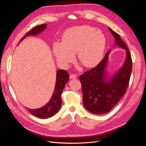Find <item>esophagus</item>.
<instances>
[{"label": "esophagus", "instance_id": "obj_1", "mask_svg": "<svg viewBox=\"0 0 146 146\" xmlns=\"http://www.w3.org/2000/svg\"><path fill=\"white\" fill-rule=\"evenodd\" d=\"M76 78H77V76L75 75V74H72L70 75V79H76Z\"/></svg>", "mask_w": 146, "mask_h": 146}]
</instances>
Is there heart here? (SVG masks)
Instances as JSON below:
<instances>
[{
    "mask_svg": "<svg viewBox=\"0 0 146 146\" xmlns=\"http://www.w3.org/2000/svg\"><path fill=\"white\" fill-rule=\"evenodd\" d=\"M106 46V38L100 30L89 26L74 27L64 32L62 42H55L52 50L58 64L66 68L74 59L86 67L96 66L102 60Z\"/></svg>",
    "mask_w": 146,
    "mask_h": 146,
    "instance_id": "1",
    "label": "heart"
}]
</instances>
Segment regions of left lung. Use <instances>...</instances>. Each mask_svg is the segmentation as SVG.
Returning <instances> with one entry per match:
<instances>
[{"label":"left lung","instance_id":"left-lung-1","mask_svg":"<svg viewBox=\"0 0 146 146\" xmlns=\"http://www.w3.org/2000/svg\"><path fill=\"white\" fill-rule=\"evenodd\" d=\"M108 28L115 38V46L125 50L123 64L112 75L108 73L110 50L98 66L79 78L84 106L90 112L98 115L110 112L125 94L132 72V60L127 46L117 33Z\"/></svg>","mask_w":146,"mask_h":146}]
</instances>
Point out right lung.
<instances>
[{
    "mask_svg": "<svg viewBox=\"0 0 146 146\" xmlns=\"http://www.w3.org/2000/svg\"><path fill=\"white\" fill-rule=\"evenodd\" d=\"M47 28V24H42L36 26L27 33L22 38L20 42L27 36H35L41 34ZM56 82L55 89L49 102L41 108L37 109H29L27 108L28 111L35 117L40 118H48L52 117L60 110L61 106V96L63 92L66 84L68 81L69 74L64 70H59L56 72Z\"/></svg>",
    "mask_w": 146,
    "mask_h": 146,
    "instance_id": "obj_1",
    "label": "right lung"
}]
</instances>
